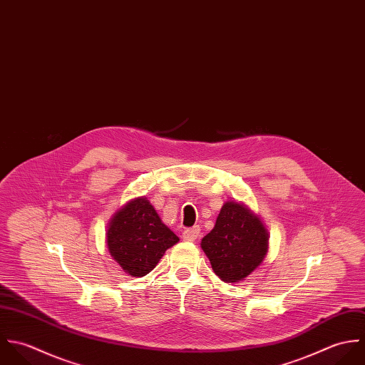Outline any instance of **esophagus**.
I'll return each mask as SVG.
<instances>
[{"mask_svg":"<svg viewBox=\"0 0 365 365\" xmlns=\"http://www.w3.org/2000/svg\"><path fill=\"white\" fill-rule=\"evenodd\" d=\"M199 235H200V227L199 225H195L192 228H186L182 232V237H183L185 241H195V240H197Z\"/></svg>","mask_w":365,"mask_h":365,"instance_id":"obj_1","label":"esophagus"}]
</instances>
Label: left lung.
I'll return each instance as SVG.
<instances>
[{"instance_id":"8db88e82","label":"left lung","mask_w":365,"mask_h":365,"mask_svg":"<svg viewBox=\"0 0 365 365\" xmlns=\"http://www.w3.org/2000/svg\"><path fill=\"white\" fill-rule=\"evenodd\" d=\"M268 231L247 206L225 202L215 228L203 237L202 248L215 274L222 282L247 278L261 265L268 252Z\"/></svg>"}]
</instances>
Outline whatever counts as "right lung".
I'll use <instances>...</instances> for the list:
<instances>
[{
    "label": "right lung",
    "instance_id": "add662e5",
    "mask_svg": "<svg viewBox=\"0 0 365 365\" xmlns=\"http://www.w3.org/2000/svg\"><path fill=\"white\" fill-rule=\"evenodd\" d=\"M179 237L159 219L145 197H137L123 206L108 222L107 247L110 255L131 277H145L165 251Z\"/></svg>",
    "mask_w": 365,
    "mask_h": 365
}]
</instances>
